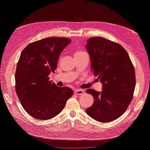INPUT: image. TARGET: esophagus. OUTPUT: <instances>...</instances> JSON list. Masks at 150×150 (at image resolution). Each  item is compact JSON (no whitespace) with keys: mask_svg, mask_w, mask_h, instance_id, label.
<instances>
[{"mask_svg":"<svg viewBox=\"0 0 150 150\" xmlns=\"http://www.w3.org/2000/svg\"><path fill=\"white\" fill-rule=\"evenodd\" d=\"M75 94L76 95H83L84 93V91L83 89H75Z\"/></svg>","mask_w":150,"mask_h":150,"instance_id":"esophagus-1","label":"esophagus"}]
</instances>
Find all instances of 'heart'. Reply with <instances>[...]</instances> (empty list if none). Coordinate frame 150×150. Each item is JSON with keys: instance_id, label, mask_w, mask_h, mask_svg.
<instances>
[{"instance_id": "obj_1", "label": "heart", "mask_w": 150, "mask_h": 150, "mask_svg": "<svg viewBox=\"0 0 150 150\" xmlns=\"http://www.w3.org/2000/svg\"><path fill=\"white\" fill-rule=\"evenodd\" d=\"M83 52H81V51H77V52H75V54H80V53H82Z\"/></svg>"}]
</instances>
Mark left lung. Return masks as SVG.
I'll return each mask as SVG.
<instances>
[{
  "mask_svg": "<svg viewBox=\"0 0 150 150\" xmlns=\"http://www.w3.org/2000/svg\"><path fill=\"white\" fill-rule=\"evenodd\" d=\"M86 50L90 57L91 71L102 83V91L88 89L93 97L87 114L101 122L117 119L128 108L135 88V69L121 45L102 37L90 38Z\"/></svg>",
  "mask_w": 150,
  "mask_h": 150,
  "instance_id": "left-lung-1",
  "label": "left lung"
}]
</instances>
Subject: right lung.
I'll use <instances>...</instances> for the list:
<instances>
[{"instance_id": "obj_1", "label": "right lung", "mask_w": 150, "mask_h": 150, "mask_svg": "<svg viewBox=\"0 0 150 150\" xmlns=\"http://www.w3.org/2000/svg\"><path fill=\"white\" fill-rule=\"evenodd\" d=\"M71 42L65 38H46L32 42L22 51L15 73V90L31 117L43 120L52 118L72 96V89L58 87L48 77L54 73L60 54Z\"/></svg>"}]
</instances>
